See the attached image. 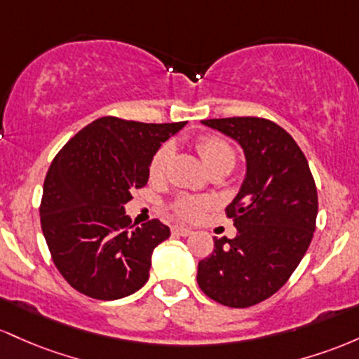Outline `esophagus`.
Masks as SVG:
<instances>
[{
  "label": "esophagus",
  "instance_id": "esophagus-1",
  "mask_svg": "<svg viewBox=\"0 0 359 359\" xmlns=\"http://www.w3.org/2000/svg\"><path fill=\"white\" fill-rule=\"evenodd\" d=\"M193 231L191 229H188V227H183V225H175V227H172V233H176V236H181V237H187V236H190Z\"/></svg>",
  "mask_w": 359,
  "mask_h": 359
}]
</instances>
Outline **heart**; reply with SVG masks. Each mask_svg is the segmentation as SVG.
Returning <instances> with one entry per match:
<instances>
[{"label": "heart", "instance_id": "heart-1", "mask_svg": "<svg viewBox=\"0 0 359 359\" xmlns=\"http://www.w3.org/2000/svg\"><path fill=\"white\" fill-rule=\"evenodd\" d=\"M198 151L200 156L203 158L205 164L208 169H213L217 166H233L236 163V151L231 146L229 140H225L224 137L219 135H203L198 140ZM171 156V146L164 144L161 146L156 154L152 156L151 164H149V175L152 178H159L161 175L166 169V164ZM212 205V201L205 196H181L172 203V212L181 219L187 220H195L207 210Z\"/></svg>", "mask_w": 359, "mask_h": 359}]
</instances>
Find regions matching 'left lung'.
<instances>
[{
	"label": "left lung",
	"instance_id": "8db88e82",
	"mask_svg": "<svg viewBox=\"0 0 359 359\" xmlns=\"http://www.w3.org/2000/svg\"><path fill=\"white\" fill-rule=\"evenodd\" d=\"M201 123L241 144L248 171L225 208L237 236L213 239L196 281L225 307H251L283 287L307 252L319 210L316 181L293 137L271 120L232 116Z\"/></svg>",
	"mask_w": 359,
	"mask_h": 359
}]
</instances>
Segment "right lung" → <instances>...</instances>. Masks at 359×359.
<instances>
[{
    "mask_svg": "<svg viewBox=\"0 0 359 359\" xmlns=\"http://www.w3.org/2000/svg\"><path fill=\"white\" fill-rule=\"evenodd\" d=\"M184 123L102 116L52 161L40 224L55 268L79 293L116 300L146 285L152 251L171 232L158 219L130 225L123 205L146 187L152 156Z\"/></svg>",
    "mask_w": 359,
    "mask_h": 359,
    "instance_id": "add662e5",
    "label": "right lung"
}]
</instances>
